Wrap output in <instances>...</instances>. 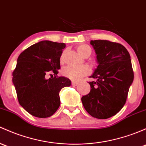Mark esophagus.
<instances>
[{
    "label": "esophagus",
    "mask_w": 146,
    "mask_h": 146,
    "mask_svg": "<svg viewBox=\"0 0 146 146\" xmlns=\"http://www.w3.org/2000/svg\"><path fill=\"white\" fill-rule=\"evenodd\" d=\"M79 84V82L78 81H72V85L74 86H77Z\"/></svg>",
    "instance_id": "obj_1"
}]
</instances>
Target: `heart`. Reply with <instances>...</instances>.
I'll return each instance as SVG.
<instances>
[{"label": "heart", "instance_id": "b5f03b06", "mask_svg": "<svg viewBox=\"0 0 146 146\" xmlns=\"http://www.w3.org/2000/svg\"><path fill=\"white\" fill-rule=\"evenodd\" d=\"M77 51L81 56L84 58H87L91 55L92 50L91 47L86 44L80 45L77 47ZM64 59V52L61 54L60 60L61 62H63ZM90 68L86 66H67L62 69V73L64 76L70 78V79L77 80L82 76H86L90 73Z\"/></svg>", "mask_w": 146, "mask_h": 146}]
</instances>
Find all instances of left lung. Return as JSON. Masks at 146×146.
<instances>
[{"mask_svg": "<svg viewBox=\"0 0 146 146\" xmlns=\"http://www.w3.org/2000/svg\"><path fill=\"white\" fill-rule=\"evenodd\" d=\"M96 54L97 68L90 78V93L81 99L86 111L94 117L114 116L125 104L134 80L131 57L123 45L104 40L90 41Z\"/></svg>", "mask_w": 146, "mask_h": 146, "instance_id": "left-lung-1", "label": "left lung"}]
</instances>
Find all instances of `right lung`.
I'll return each instance as SVG.
<instances>
[{"label": "right lung", "mask_w": 146, "mask_h": 146, "mask_svg": "<svg viewBox=\"0 0 146 146\" xmlns=\"http://www.w3.org/2000/svg\"><path fill=\"white\" fill-rule=\"evenodd\" d=\"M65 43L42 40L30 46L20 54L12 73V82L19 104L37 117L52 116L60 106L59 92L71 82L66 77H57L60 57ZM48 72L54 78L46 79Z\"/></svg>", "instance_id": "obj_1"}]
</instances>
